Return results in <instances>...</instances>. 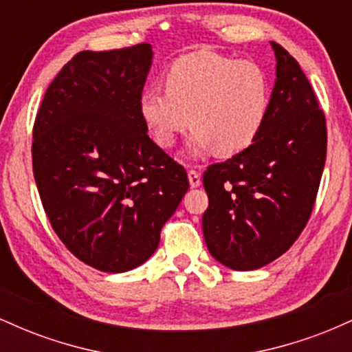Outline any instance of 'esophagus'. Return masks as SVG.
<instances>
[{"label": "esophagus", "mask_w": 352, "mask_h": 352, "mask_svg": "<svg viewBox=\"0 0 352 352\" xmlns=\"http://www.w3.org/2000/svg\"><path fill=\"white\" fill-rule=\"evenodd\" d=\"M188 182H190V187H192V188L200 187V184H201L200 173L197 170H190L188 172Z\"/></svg>", "instance_id": "34e87169"}]
</instances>
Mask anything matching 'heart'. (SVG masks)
Wrapping results in <instances>:
<instances>
[{
    "instance_id": "1",
    "label": "heart",
    "mask_w": 352,
    "mask_h": 352,
    "mask_svg": "<svg viewBox=\"0 0 352 352\" xmlns=\"http://www.w3.org/2000/svg\"><path fill=\"white\" fill-rule=\"evenodd\" d=\"M270 94L268 74L260 64L195 51L172 63L165 89H144L139 114L159 147H173L190 124L192 155L213 151L230 157L245 151L261 132Z\"/></svg>"
}]
</instances>
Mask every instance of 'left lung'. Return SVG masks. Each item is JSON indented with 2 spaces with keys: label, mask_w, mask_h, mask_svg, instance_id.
Segmentation results:
<instances>
[{
  "label": "left lung",
  "mask_w": 352,
  "mask_h": 352,
  "mask_svg": "<svg viewBox=\"0 0 352 352\" xmlns=\"http://www.w3.org/2000/svg\"><path fill=\"white\" fill-rule=\"evenodd\" d=\"M276 80L252 145L204 173L210 254L236 272L272 263L308 223L326 162V119L298 60L272 41Z\"/></svg>",
  "instance_id": "8db88e82"
}]
</instances>
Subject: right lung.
I'll list each match as a JSON object with an SVG mask.
<instances>
[{
    "mask_svg": "<svg viewBox=\"0 0 352 352\" xmlns=\"http://www.w3.org/2000/svg\"><path fill=\"white\" fill-rule=\"evenodd\" d=\"M147 43L82 51L47 87L33 129L44 212L66 248L106 273L147 261L188 190L187 172L147 135L139 98Z\"/></svg>",
    "mask_w": 352,
    "mask_h": 352,
    "instance_id": "obj_1",
    "label": "right lung"
}]
</instances>
